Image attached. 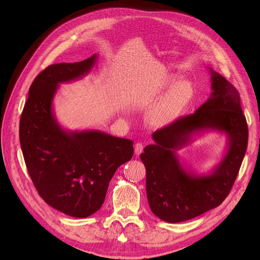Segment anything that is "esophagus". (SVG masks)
<instances>
[{
    "instance_id": "obj_1",
    "label": "esophagus",
    "mask_w": 260,
    "mask_h": 260,
    "mask_svg": "<svg viewBox=\"0 0 260 260\" xmlns=\"http://www.w3.org/2000/svg\"><path fill=\"white\" fill-rule=\"evenodd\" d=\"M143 148H144V146H143L142 143H140V142L136 143L135 144V154L139 156L143 152Z\"/></svg>"
}]
</instances>
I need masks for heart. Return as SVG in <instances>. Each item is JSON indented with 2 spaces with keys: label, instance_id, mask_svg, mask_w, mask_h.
<instances>
[{
  "label": "heart",
  "instance_id": "obj_1",
  "mask_svg": "<svg viewBox=\"0 0 260 260\" xmlns=\"http://www.w3.org/2000/svg\"><path fill=\"white\" fill-rule=\"evenodd\" d=\"M177 77L168 75L153 85V91L159 93L168 89L147 111L146 119L156 128H167L178 122L193 105L197 97L194 82L182 79L175 84Z\"/></svg>",
  "mask_w": 260,
  "mask_h": 260
}]
</instances>
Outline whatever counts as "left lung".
<instances>
[{
  "mask_svg": "<svg viewBox=\"0 0 260 260\" xmlns=\"http://www.w3.org/2000/svg\"><path fill=\"white\" fill-rule=\"evenodd\" d=\"M212 93L194 114L153 134L140 158L146 169L149 208L161 220L176 223L189 220L223 202L236 180L247 151L249 129L238 90L210 70ZM216 129L228 136V152L210 175L187 173L175 155L195 132Z\"/></svg>",
  "mask_w": 260,
  "mask_h": 260,
  "instance_id": "left-lung-1",
  "label": "left lung"
}]
</instances>
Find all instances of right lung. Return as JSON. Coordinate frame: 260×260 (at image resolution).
Returning a JSON list of instances; mask_svg holds the SVG:
<instances>
[{
    "instance_id": "add662e5",
    "label": "right lung",
    "mask_w": 260,
    "mask_h": 260,
    "mask_svg": "<svg viewBox=\"0 0 260 260\" xmlns=\"http://www.w3.org/2000/svg\"><path fill=\"white\" fill-rule=\"evenodd\" d=\"M97 56L52 64L29 87L20 120V143L39 195L68 216L85 218L104 202L116 170L129 161L134 142L100 131L67 132L54 118L52 99L59 84L87 75Z\"/></svg>"
}]
</instances>
